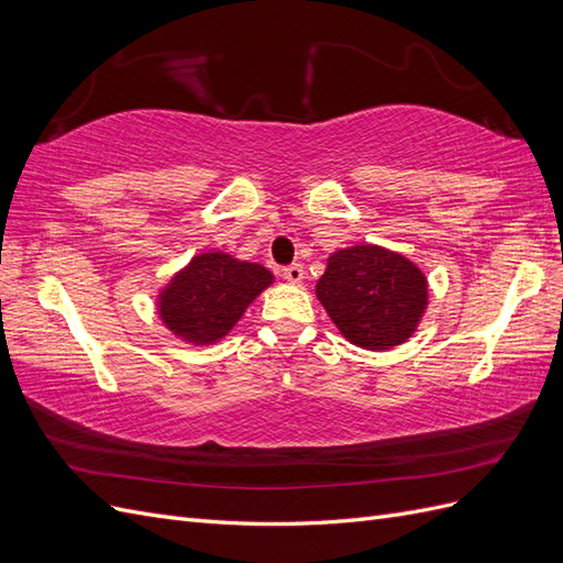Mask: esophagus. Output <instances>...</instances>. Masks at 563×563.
Wrapping results in <instances>:
<instances>
[{
  "mask_svg": "<svg viewBox=\"0 0 563 563\" xmlns=\"http://www.w3.org/2000/svg\"><path fill=\"white\" fill-rule=\"evenodd\" d=\"M284 279H286L288 284H300V282L305 279V269H302V265H300V263H294V265L284 267Z\"/></svg>",
  "mask_w": 563,
  "mask_h": 563,
  "instance_id": "obj_1",
  "label": "esophagus"
}]
</instances>
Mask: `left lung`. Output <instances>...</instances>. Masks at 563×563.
Listing matches in <instances>:
<instances>
[{"label": "left lung", "mask_w": 563, "mask_h": 563, "mask_svg": "<svg viewBox=\"0 0 563 563\" xmlns=\"http://www.w3.org/2000/svg\"><path fill=\"white\" fill-rule=\"evenodd\" d=\"M317 298L352 345L380 352L413 335L428 308V279L404 255L360 244L331 255Z\"/></svg>", "instance_id": "1"}]
</instances>
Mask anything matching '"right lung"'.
<instances>
[{"instance_id": "obj_1", "label": "right lung", "mask_w": 563, "mask_h": 563, "mask_svg": "<svg viewBox=\"0 0 563 563\" xmlns=\"http://www.w3.org/2000/svg\"><path fill=\"white\" fill-rule=\"evenodd\" d=\"M272 284V272L232 255L201 253L159 294V317L185 343L211 345L228 335Z\"/></svg>"}]
</instances>
